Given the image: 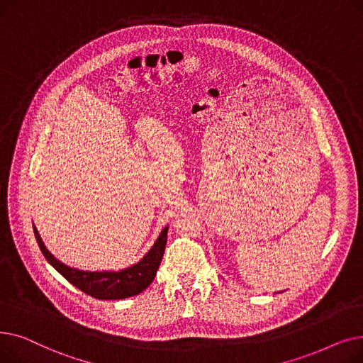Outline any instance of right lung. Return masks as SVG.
I'll return each instance as SVG.
<instances>
[{
    "mask_svg": "<svg viewBox=\"0 0 363 363\" xmlns=\"http://www.w3.org/2000/svg\"><path fill=\"white\" fill-rule=\"evenodd\" d=\"M167 230L169 226H164L148 253L138 263L129 266V268L118 272H88L69 268V266H66L60 260H57L47 250L40 233L33 226L38 245H40L43 255L52 268L57 272H60L76 289H79L85 294L100 300H121L132 297L143 293L148 287L152 279H155L159 264L162 262L167 241Z\"/></svg>",
    "mask_w": 363,
    "mask_h": 363,
    "instance_id": "add662e5",
    "label": "right lung"
}]
</instances>
